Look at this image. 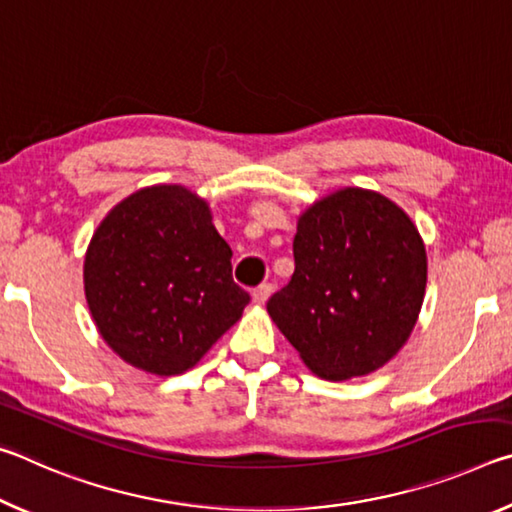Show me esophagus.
<instances>
[{"instance_id":"obj_1","label":"esophagus","mask_w":512,"mask_h":512,"mask_svg":"<svg viewBox=\"0 0 512 512\" xmlns=\"http://www.w3.org/2000/svg\"><path fill=\"white\" fill-rule=\"evenodd\" d=\"M271 293H273V284H268V282L259 284V287L253 291V302L255 305H264V302L271 298Z\"/></svg>"}]
</instances>
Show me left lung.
<instances>
[{"label":"left lung","mask_w":512,"mask_h":512,"mask_svg":"<svg viewBox=\"0 0 512 512\" xmlns=\"http://www.w3.org/2000/svg\"><path fill=\"white\" fill-rule=\"evenodd\" d=\"M287 287L268 314L318 377L375 372L409 339L427 287V253L402 207L345 187L298 219Z\"/></svg>","instance_id":"8db88e82"}]
</instances>
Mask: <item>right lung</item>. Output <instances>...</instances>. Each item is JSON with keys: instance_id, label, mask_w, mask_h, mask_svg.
<instances>
[{"instance_id": "add662e5", "label": "right lung", "mask_w": 512, "mask_h": 512, "mask_svg": "<svg viewBox=\"0 0 512 512\" xmlns=\"http://www.w3.org/2000/svg\"><path fill=\"white\" fill-rule=\"evenodd\" d=\"M203 198L153 185L112 207L85 253V300L99 334L131 366L180 375L241 318L248 293Z\"/></svg>"}]
</instances>
